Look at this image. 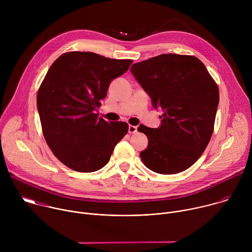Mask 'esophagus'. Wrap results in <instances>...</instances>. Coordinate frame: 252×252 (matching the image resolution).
<instances>
[{
	"label": "esophagus",
	"instance_id": "34e87169",
	"mask_svg": "<svg viewBox=\"0 0 252 252\" xmlns=\"http://www.w3.org/2000/svg\"><path fill=\"white\" fill-rule=\"evenodd\" d=\"M137 131V126H128V132L129 133H134V132H136Z\"/></svg>",
	"mask_w": 252,
	"mask_h": 252
}]
</instances>
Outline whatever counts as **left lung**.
<instances>
[{
  "instance_id": "1",
  "label": "left lung",
  "mask_w": 252,
  "mask_h": 252,
  "mask_svg": "<svg viewBox=\"0 0 252 252\" xmlns=\"http://www.w3.org/2000/svg\"><path fill=\"white\" fill-rule=\"evenodd\" d=\"M131 74L162 111L158 128L140 125L149 138L139 154L145 165L160 174L190 167L206 149L220 102L219 87L196 57L162 54L133 63Z\"/></svg>"
}]
</instances>
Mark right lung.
Segmentation results:
<instances>
[{"instance_id": "obj_1", "label": "right lung", "mask_w": 252, "mask_h": 252, "mask_svg": "<svg viewBox=\"0 0 252 252\" xmlns=\"http://www.w3.org/2000/svg\"><path fill=\"white\" fill-rule=\"evenodd\" d=\"M131 63L91 52H68L49 68L37 94L42 129L53 154L70 169H100L127 133L126 123H107L94 111L112 81Z\"/></svg>"}]
</instances>
